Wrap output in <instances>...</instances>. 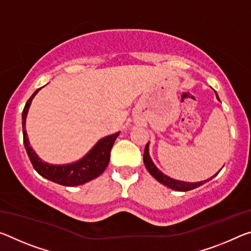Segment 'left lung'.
<instances>
[{"label":"left lung","mask_w":251,"mask_h":251,"mask_svg":"<svg viewBox=\"0 0 251 251\" xmlns=\"http://www.w3.org/2000/svg\"><path fill=\"white\" fill-rule=\"evenodd\" d=\"M217 95V93H216ZM217 98L219 99L218 95H217ZM143 161H144V164H145V168L149 171V173L152 176L155 180L158 181L161 183V184L168 186V188L172 189V190H176V191H181V192H185V191H190V190H193L196 188H199V186L203 185L204 183L209 182L210 180H212L214 176H218V173L220 172L219 171L218 173L214 174L213 176H211L210 178H206V180L203 181H200V182H184V181H180V180H176V178H172L166 176L162 172V171L158 170L156 168V165L154 164V162L152 161V158L150 156V142L147 143L146 146H145V151H144V156H143Z\"/></svg>","instance_id":"8db88e82"}]
</instances>
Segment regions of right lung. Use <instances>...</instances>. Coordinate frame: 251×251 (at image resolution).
Masks as SVG:
<instances>
[{
	"label": "right lung",
	"instance_id": "right-lung-1",
	"mask_svg": "<svg viewBox=\"0 0 251 251\" xmlns=\"http://www.w3.org/2000/svg\"><path fill=\"white\" fill-rule=\"evenodd\" d=\"M40 89L41 88L34 91L32 96L26 101L25 109L22 111L23 143H25L27 156H29L31 163H32L34 170L41 176L65 186L81 185L98 177L108 165L110 160V150L115 141H116L119 132L100 138L85 156L79 158L75 162L68 163V164H50V163L42 161V158L38 156L32 146L30 145L29 137H27L25 129L27 111H29L32 99Z\"/></svg>",
	"mask_w": 251,
	"mask_h": 251
}]
</instances>
